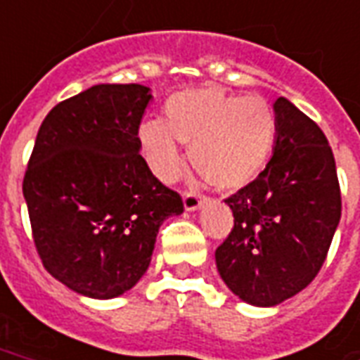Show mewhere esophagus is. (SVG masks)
I'll return each instance as SVG.
<instances>
[{
    "instance_id": "obj_1",
    "label": "esophagus",
    "mask_w": 360,
    "mask_h": 360,
    "mask_svg": "<svg viewBox=\"0 0 360 360\" xmlns=\"http://www.w3.org/2000/svg\"><path fill=\"white\" fill-rule=\"evenodd\" d=\"M202 202H204V196H200L196 192H185L183 204H185L186 211L200 210V207H202Z\"/></svg>"
}]
</instances>
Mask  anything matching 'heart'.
I'll list each match as a JSON object with an SVG mask.
<instances>
[{"instance_id": "obj_1", "label": "heart", "mask_w": 360, "mask_h": 360, "mask_svg": "<svg viewBox=\"0 0 360 360\" xmlns=\"http://www.w3.org/2000/svg\"><path fill=\"white\" fill-rule=\"evenodd\" d=\"M278 120L260 96L229 94L215 86L177 92L164 107V122L143 120L137 141L153 174L174 181L191 147V160L217 188H243L262 172L276 143Z\"/></svg>"}]
</instances>
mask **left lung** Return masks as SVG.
Segmentation results:
<instances>
[{"mask_svg":"<svg viewBox=\"0 0 360 360\" xmlns=\"http://www.w3.org/2000/svg\"><path fill=\"white\" fill-rule=\"evenodd\" d=\"M274 113L270 162L224 200L234 229L215 251L226 287L259 308L278 306L314 281L342 217L336 162L323 130L283 96Z\"/></svg>","mask_w":360,"mask_h":360,"instance_id":"8db88e82","label":"left lung"}]
</instances>
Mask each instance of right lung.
Here are the masks:
<instances>
[{"label":"right lung","instance_id":"obj_1","mask_svg":"<svg viewBox=\"0 0 360 360\" xmlns=\"http://www.w3.org/2000/svg\"><path fill=\"white\" fill-rule=\"evenodd\" d=\"M153 100L143 84H96L52 107L22 192L43 266L79 295L109 300L143 278L160 224L183 213L177 192L139 155Z\"/></svg>","mask_w":360,"mask_h":360}]
</instances>
